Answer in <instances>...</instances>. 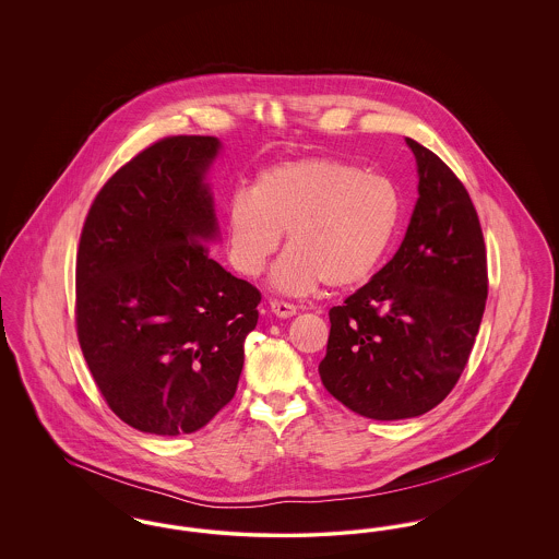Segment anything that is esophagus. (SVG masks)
I'll return each instance as SVG.
<instances>
[{"instance_id":"esophagus-1","label":"esophagus","mask_w":559,"mask_h":559,"mask_svg":"<svg viewBox=\"0 0 559 559\" xmlns=\"http://www.w3.org/2000/svg\"><path fill=\"white\" fill-rule=\"evenodd\" d=\"M270 310H272V314L278 317V319H292V317L297 314V308H295L293 304L281 301V299H270Z\"/></svg>"}]
</instances>
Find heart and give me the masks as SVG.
Segmentation results:
<instances>
[{
  "label": "heart",
  "instance_id": "heart-1",
  "mask_svg": "<svg viewBox=\"0 0 559 559\" xmlns=\"http://www.w3.org/2000/svg\"><path fill=\"white\" fill-rule=\"evenodd\" d=\"M400 222L399 188L385 176L333 157L283 160L258 174L224 213L233 266L258 276L287 230L272 270L276 292L304 295L320 283L347 289L369 281Z\"/></svg>",
  "mask_w": 559,
  "mask_h": 559
}]
</instances>
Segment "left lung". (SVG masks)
Listing matches in <instances>:
<instances>
[{"label":"left lung","instance_id":"1","mask_svg":"<svg viewBox=\"0 0 559 559\" xmlns=\"http://www.w3.org/2000/svg\"><path fill=\"white\" fill-rule=\"evenodd\" d=\"M419 199L396 255L329 310L320 379L349 411L394 421L451 394L478 335L488 295L478 212L451 167L406 138Z\"/></svg>","mask_w":559,"mask_h":559}]
</instances>
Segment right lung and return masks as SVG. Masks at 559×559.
<instances>
[{"mask_svg":"<svg viewBox=\"0 0 559 559\" xmlns=\"http://www.w3.org/2000/svg\"><path fill=\"white\" fill-rule=\"evenodd\" d=\"M213 135H169L117 169L81 230L75 322L110 411L157 436L207 426L237 392L262 293L210 255Z\"/></svg>","mask_w":559,"mask_h":559,"instance_id":"right-lung-1","label":"right lung"}]
</instances>
